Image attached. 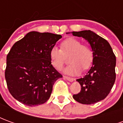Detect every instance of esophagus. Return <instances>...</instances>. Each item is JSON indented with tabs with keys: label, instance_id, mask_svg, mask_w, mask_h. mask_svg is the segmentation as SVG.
Wrapping results in <instances>:
<instances>
[{
	"label": "esophagus",
	"instance_id": "esophagus-1",
	"mask_svg": "<svg viewBox=\"0 0 123 123\" xmlns=\"http://www.w3.org/2000/svg\"><path fill=\"white\" fill-rule=\"evenodd\" d=\"M64 79H66V80H68L69 82H74V80H75L74 78H73L68 77V76H64Z\"/></svg>",
	"mask_w": 123,
	"mask_h": 123
}]
</instances>
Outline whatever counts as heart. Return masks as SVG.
I'll return each instance as SVG.
<instances>
[{
  "label": "heart",
  "mask_w": 123,
  "mask_h": 123,
  "mask_svg": "<svg viewBox=\"0 0 123 123\" xmlns=\"http://www.w3.org/2000/svg\"><path fill=\"white\" fill-rule=\"evenodd\" d=\"M69 56L70 64L64 68L63 72L70 75H78L84 70L88 69L92 64L93 55L89 47L75 38H68L61 43V49L53 47L49 52L52 64L57 70H61Z\"/></svg>",
  "instance_id": "heart-1"
}]
</instances>
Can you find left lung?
<instances>
[{
	"mask_svg": "<svg viewBox=\"0 0 123 123\" xmlns=\"http://www.w3.org/2000/svg\"><path fill=\"white\" fill-rule=\"evenodd\" d=\"M71 33L87 41L93 55L90 70L85 76L76 80L82 88L80 92L73 95V98L82 104H93L104 99L113 86L116 78V57L108 41L92 31Z\"/></svg>",
	"mask_w": 123,
	"mask_h": 123,
	"instance_id": "8db88e82",
	"label": "left lung"
}]
</instances>
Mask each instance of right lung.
Wrapping results in <instances>:
<instances>
[{
    "label": "right lung",
    "instance_id": "1",
    "mask_svg": "<svg viewBox=\"0 0 123 123\" xmlns=\"http://www.w3.org/2000/svg\"><path fill=\"white\" fill-rule=\"evenodd\" d=\"M61 37L33 31L12 46L6 57L5 78L16 100L33 107L49 99L53 84L62 77L51 64L49 52Z\"/></svg>",
    "mask_w": 123,
    "mask_h": 123
}]
</instances>
